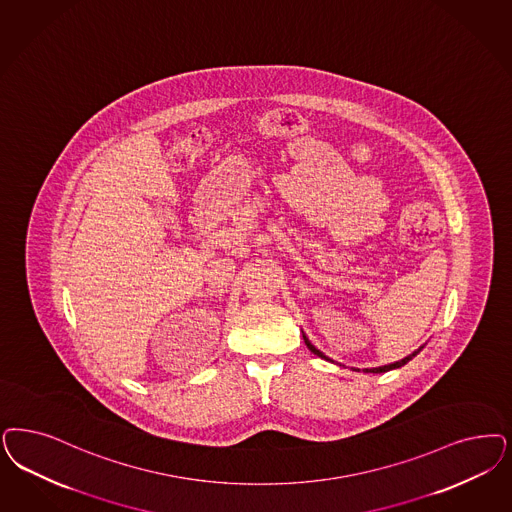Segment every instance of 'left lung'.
<instances>
[{
  "label": "left lung",
  "mask_w": 512,
  "mask_h": 512,
  "mask_svg": "<svg viewBox=\"0 0 512 512\" xmlns=\"http://www.w3.org/2000/svg\"><path fill=\"white\" fill-rule=\"evenodd\" d=\"M304 344L308 346V350H310V352L316 353V355H319V357H323V359H329V357H325L323 353L319 352L318 348H314V344H312V342H310V340H308L306 336H304ZM416 353L408 355V357H405V359H401V361H397V363H391V365H384V367H376V369H371V371L367 369V372H388L393 371V369H399V367H403V365H406V363H408V361H410V359H412V357H414Z\"/></svg>",
  "instance_id": "1"
}]
</instances>
